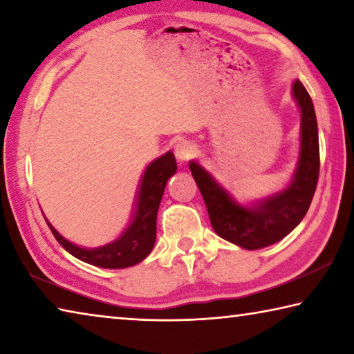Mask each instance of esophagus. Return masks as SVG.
Here are the masks:
<instances>
[{
    "mask_svg": "<svg viewBox=\"0 0 354 354\" xmlns=\"http://www.w3.org/2000/svg\"><path fill=\"white\" fill-rule=\"evenodd\" d=\"M175 156L179 162H187L189 159H192L195 156V145L189 140H183L179 142L175 147Z\"/></svg>",
    "mask_w": 354,
    "mask_h": 354,
    "instance_id": "34e87169",
    "label": "esophagus"
}]
</instances>
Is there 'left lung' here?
<instances>
[{
    "instance_id": "left-lung-1",
    "label": "left lung",
    "mask_w": 354,
    "mask_h": 354,
    "mask_svg": "<svg viewBox=\"0 0 354 354\" xmlns=\"http://www.w3.org/2000/svg\"><path fill=\"white\" fill-rule=\"evenodd\" d=\"M292 91L301 109V153L295 178L286 190L251 207L242 206L215 181L211 173L200 164L189 162L192 176L206 203L214 231L242 248L259 250L279 242L304 218L314 198L320 171L315 111L301 82H293Z\"/></svg>"
}]
</instances>
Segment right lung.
<instances>
[{"instance_id": "1", "label": "right lung", "mask_w": 354, "mask_h": 354, "mask_svg": "<svg viewBox=\"0 0 354 354\" xmlns=\"http://www.w3.org/2000/svg\"><path fill=\"white\" fill-rule=\"evenodd\" d=\"M176 159L171 151L153 160L143 173L137 192L134 214L129 226L115 242L101 248H81L64 239L50 223V230L56 241L77 259L103 268H127L136 266L151 253L156 241V217L162 200L165 184L176 173Z\"/></svg>"}]
</instances>
